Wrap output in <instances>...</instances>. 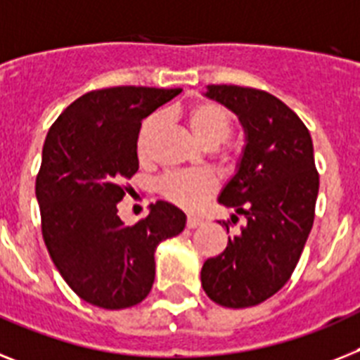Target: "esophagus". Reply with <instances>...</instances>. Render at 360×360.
Masks as SVG:
<instances>
[{
    "mask_svg": "<svg viewBox=\"0 0 360 360\" xmlns=\"http://www.w3.org/2000/svg\"><path fill=\"white\" fill-rule=\"evenodd\" d=\"M202 226V219L200 217H195V215H189L187 217V228H198Z\"/></svg>",
    "mask_w": 360,
    "mask_h": 360,
    "instance_id": "obj_1",
    "label": "esophagus"
}]
</instances>
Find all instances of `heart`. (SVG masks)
I'll list each match as a JSON object with an SVG mask.
<instances>
[{
    "label": "heart",
    "instance_id": "obj_1",
    "mask_svg": "<svg viewBox=\"0 0 360 360\" xmlns=\"http://www.w3.org/2000/svg\"><path fill=\"white\" fill-rule=\"evenodd\" d=\"M186 120L191 132L200 143L207 147L221 145L231 132V115L224 106L213 101H200L189 106ZM160 129V115H150L143 121L138 134V154L139 158H147L150 143ZM163 197L173 200L178 206L193 210L210 198L217 189V180L204 171H182V173H169L160 182Z\"/></svg>",
    "mask_w": 360,
    "mask_h": 360
}]
</instances>
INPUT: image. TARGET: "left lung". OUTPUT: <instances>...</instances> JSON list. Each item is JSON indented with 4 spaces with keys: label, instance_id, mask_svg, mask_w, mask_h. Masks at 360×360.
Instances as JSON below:
<instances>
[{
    "label": "left lung",
    "instance_id": "obj_1",
    "mask_svg": "<svg viewBox=\"0 0 360 360\" xmlns=\"http://www.w3.org/2000/svg\"><path fill=\"white\" fill-rule=\"evenodd\" d=\"M206 97L230 108L245 129L237 173L219 195L233 207L237 236L200 272L206 294L222 307H252L289 281L314 221L319 171L313 139L298 115L269 91L210 84ZM230 222V221H228ZM228 222H222L226 230Z\"/></svg>",
    "mask_w": 360,
    "mask_h": 360
}]
</instances>
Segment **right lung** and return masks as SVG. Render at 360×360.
<instances>
[{
	"instance_id": "obj_1",
	"label": "right lung",
	"mask_w": 360,
	"mask_h": 360,
	"mask_svg": "<svg viewBox=\"0 0 360 360\" xmlns=\"http://www.w3.org/2000/svg\"><path fill=\"white\" fill-rule=\"evenodd\" d=\"M180 91H88L47 132L37 176L41 236L62 278L88 304L127 309L143 302L156 274V246L186 228L182 210L163 200L134 226L117 215L129 191L124 180L138 173L141 121Z\"/></svg>"
}]
</instances>
